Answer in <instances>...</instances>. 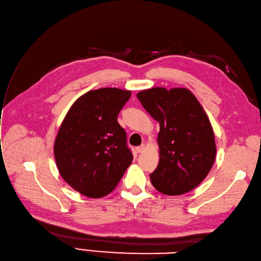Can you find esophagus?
Here are the masks:
<instances>
[{
    "instance_id": "obj_1",
    "label": "esophagus",
    "mask_w": 261,
    "mask_h": 261,
    "mask_svg": "<svg viewBox=\"0 0 261 261\" xmlns=\"http://www.w3.org/2000/svg\"><path fill=\"white\" fill-rule=\"evenodd\" d=\"M145 149V145L144 144H141V145H139V147H137L136 148V150H137V152L138 153H141V152H143V150Z\"/></svg>"
}]
</instances>
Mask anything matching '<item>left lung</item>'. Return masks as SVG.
I'll list each match as a JSON object with an SVG mask.
<instances>
[{"instance_id": "obj_1", "label": "left lung", "mask_w": 261, "mask_h": 261, "mask_svg": "<svg viewBox=\"0 0 261 261\" xmlns=\"http://www.w3.org/2000/svg\"><path fill=\"white\" fill-rule=\"evenodd\" d=\"M142 107L160 123V160L151 184L168 196L191 191L207 177L216 159L213 126L188 89L152 88L137 94Z\"/></svg>"}]
</instances>
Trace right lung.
<instances>
[{
    "label": "right lung",
    "instance_id": "right-lung-1",
    "mask_svg": "<svg viewBox=\"0 0 261 261\" xmlns=\"http://www.w3.org/2000/svg\"><path fill=\"white\" fill-rule=\"evenodd\" d=\"M130 91H89L70 108L54 142L60 174L74 190L90 198L109 195L122 178L133 155L118 122Z\"/></svg>",
    "mask_w": 261,
    "mask_h": 261
}]
</instances>
